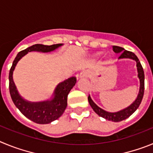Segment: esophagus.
I'll use <instances>...</instances> for the list:
<instances>
[{
    "label": "esophagus",
    "mask_w": 153,
    "mask_h": 153,
    "mask_svg": "<svg viewBox=\"0 0 153 153\" xmlns=\"http://www.w3.org/2000/svg\"><path fill=\"white\" fill-rule=\"evenodd\" d=\"M81 74L83 76H88L89 74L87 72H83V73H81Z\"/></svg>",
    "instance_id": "esophagus-1"
}]
</instances>
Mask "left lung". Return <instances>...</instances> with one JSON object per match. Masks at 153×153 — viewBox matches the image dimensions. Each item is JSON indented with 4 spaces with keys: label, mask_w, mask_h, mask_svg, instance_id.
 <instances>
[{
    "label": "left lung",
    "mask_w": 153,
    "mask_h": 153,
    "mask_svg": "<svg viewBox=\"0 0 153 153\" xmlns=\"http://www.w3.org/2000/svg\"><path fill=\"white\" fill-rule=\"evenodd\" d=\"M113 51L117 53H119L120 55V58H129V59H132L135 61H136V67H137L138 70V76L140 80V88L138 97L136 98V100L131 104L130 106H128L126 109L120 110V111L117 112V113H109L102 109L99 107L97 104L94 103L93 100H91L90 97H88V101L90 102V105L93 109L94 110L97 114H98L100 117L105 118L106 120H110L113 122H120L122 120H126V118L129 117L132 113L136 111L138 107L140 106V103L143 100V95H144V88H145V83H144V79H145V75H144V71H143V68L142 67L141 63H140V60L138 59L137 56L135 55L131 51H126L123 47H118V46H113Z\"/></svg>",
    "instance_id": "1"
}]
</instances>
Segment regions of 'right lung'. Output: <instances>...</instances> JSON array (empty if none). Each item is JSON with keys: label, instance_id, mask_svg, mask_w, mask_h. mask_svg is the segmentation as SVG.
I'll list each match as a JSON object with an SVG mask.
<instances>
[{"label": "right lung", "instance_id": "add662e5", "mask_svg": "<svg viewBox=\"0 0 153 153\" xmlns=\"http://www.w3.org/2000/svg\"><path fill=\"white\" fill-rule=\"evenodd\" d=\"M60 46H62L61 44H53L51 46L34 44L19 52L10 67V73H9V90H10L12 100L23 115L36 123H50L61 117L65 109L67 108V96L70 90L75 85L76 78L75 76H72L59 83L56 88L55 89L54 97L51 100L39 102H30L24 100L19 95L15 84L13 83V71L17 62L28 52L30 51H40L44 53L51 52Z\"/></svg>", "mask_w": 153, "mask_h": 153}]
</instances>
